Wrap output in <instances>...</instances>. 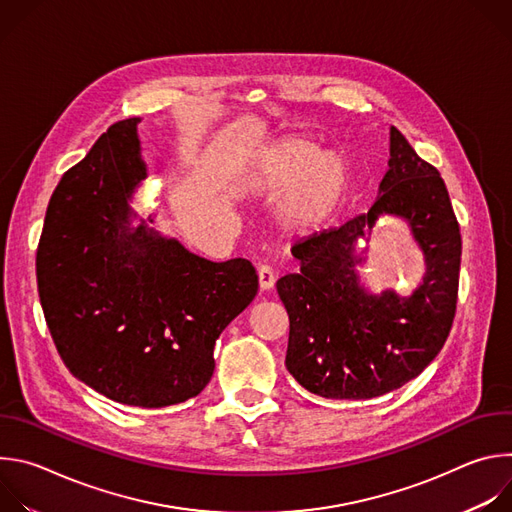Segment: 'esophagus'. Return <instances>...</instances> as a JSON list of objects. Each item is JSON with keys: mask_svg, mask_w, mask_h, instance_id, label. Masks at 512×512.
Listing matches in <instances>:
<instances>
[{"mask_svg": "<svg viewBox=\"0 0 512 512\" xmlns=\"http://www.w3.org/2000/svg\"><path fill=\"white\" fill-rule=\"evenodd\" d=\"M275 285V273L269 265H259V287L263 291L271 289Z\"/></svg>", "mask_w": 512, "mask_h": 512, "instance_id": "obj_1", "label": "esophagus"}]
</instances>
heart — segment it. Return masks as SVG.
I'll list each match as a JSON object with an SVG mask.
<instances>
[{"label":"heart","mask_w":512,"mask_h":512,"mask_svg":"<svg viewBox=\"0 0 512 512\" xmlns=\"http://www.w3.org/2000/svg\"><path fill=\"white\" fill-rule=\"evenodd\" d=\"M253 188L267 196L287 190L279 221L296 233H312L326 227L342 208L350 170L338 152H322L310 139L294 137L269 152L253 180Z\"/></svg>","instance_id":"b5f03b06"}]
</instances>
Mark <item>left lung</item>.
I'll use <instances>...</instances> for the list:
<instances>
[{"instance_id": "1", "label": "left lung", "mask_w": 512, "mask_h": 512, "mask_svg": "<svg viewBox=\"0 0 512 512\" xmlns=\"http://www.w3.org/2000/svg\"><path fill=\"white\" fill-rule=\"evenodd\" d=\"M389 170L369 212L291 247L300 271L277 281L289 316L285 367L314 395L373 399L415 379L450 334L462 237L448 188L391 127ZM381 215L408 221L424 251L426 275L411 297L371 295L359 281L357 239Z\"/></svg>"}]
</instances>
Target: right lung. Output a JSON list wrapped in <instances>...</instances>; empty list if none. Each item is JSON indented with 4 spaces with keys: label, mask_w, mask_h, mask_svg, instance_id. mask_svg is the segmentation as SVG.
I'll return each mask as SVG.
<instances>
[{
    "label": "right lung",
    "mask_w": 512,
    "mask_h": 512,
    "mask_svg": "<svg viewBox=\"0 0 512 512\" xmlns=\"http://www.w3.org/2000/svg\"><path fill=\"white\" fill-rule=\"evenodd\" d=\"M139 121L113 123L58 182L36 277L68 371L111 401L158 409L208 385L214 342L253 302L259 279L247 259L214 263L145 221L131 227L129 200L148 178Z\"/></svg>",
    "instance_id": "1"
}]
</instances>
